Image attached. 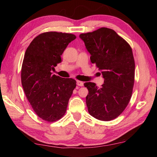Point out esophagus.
Here are the masks:
<instances>
[{
	"mask_svg": "<svg viewBox=\"0 0 157 157\" xmlns=\"http://www.w3.org/2000/svg\"><path fill=\"white\" fill-rule=\"evenodd\" d=\"M77 84H78V86H84V82L78 80L77 81Z\"/></svg>",
	"mask_w": 157,
	"mask_h": 157,
	"instance_id": "obj_1",
	"label": "esophagus"
}]
</instances>
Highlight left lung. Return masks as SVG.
<instances>
[{
    "label": "left lung",
    "instance_id": "left-lung-1",
    "mask_svg": "<svg viewBox=\"0 0 157 157\" xmlns=\"http://www.w3.org/2000/svg\"><path fill=\"white\" fill-rule=\"evenodd\" d=\"M79 38L104 78L100 88L94 82L84 84L89 90V113L98 120L111 121L121 115L131 99L135 70L132 50L115 31L107 28L81 34Z\"/></svg>",
    "mask_w": 157,
    "mask_h": 157
}]
</instances>
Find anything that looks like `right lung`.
I'll use <instances>...</instances> for the list:
<instances>
[{
	"label": "right lung",
	"mask_w": 157,
	"mask_h": 157,
	"mask_svg": "<svg viewBox=\"0 0 157 157\" xmlns=\"http://www.w3.org/2000/svg\"><path fill=\"white\" fill-rule=\"evenodd\" d=\"M76 39L68 33L48 32L34 38L26 50L21 68V84L34 112L48 122L62 118L76 86L72 78L52 75L61 55Z\"/></svg>",
	"instance_id": "right-lung-1"
}]
</instances>
